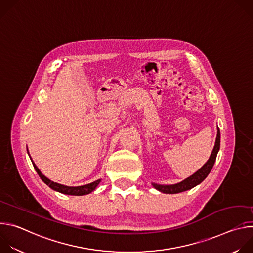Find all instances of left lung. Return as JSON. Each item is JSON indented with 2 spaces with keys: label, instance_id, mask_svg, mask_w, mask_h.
Masks as SVG:
<instances>
[{
  "label": "left lung",
  "instance_id": "1",
  "mask_svg": "<svg viewBox=\"0 0 253 253\" xmlns=\"http://www.w3.org/2000/svg\"><path fill=\"white\" fill-rule=\"evenodd\" d=\"M219 148H220V131H219V129H217V136H216L215 145L212 150V153H211L209 159L207 160V162L198 171H196L190 177L184 179L183 181L179 182V183L172 184V185H161V184H157V183H152L153 187L155 189L159 190L160 192L167 193V194L180 193V192H183V191H186V190H189V189L195 187L196 185L200 184L210 173V171L215 163L216 156H217Z\"/></svg>",
  "mask_w": 253,
  "mask_h": 253
}]
</instances>
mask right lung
Here are the masks:
<instances>
[{
  "mask_svg": "<svg viewBox=\"0 0 253 253\" xmlns=\"http://www.w3.org/2000/svg\"><path fill=\"white\" fill-rule=\"evenodd\" d=\"M28 154H29V151H28ZM31 158V156H30ZM32 163H33V166L36 170V172L38 173V175L40 176V178L43 180V181L50 187L52 188L53 190L55 191H58L60 193H63V194H67V195H86V194H89L91 193L93 190H95V188L98 186V184L101 182V179H98L96 180V181L92 182V183H89V184H86V185H82V186H66V185H62V184H59L57 182H54V181H51L50 179H48L45 175L42 174V172L39 170V168L36 166V164L33 162V160L31 159Z\"/></svg>",
  "mask_w": 253,
  "mask_h": 253,
  "instance_id": "obj_1",
  "label": "right lung"
}]
</instances>
